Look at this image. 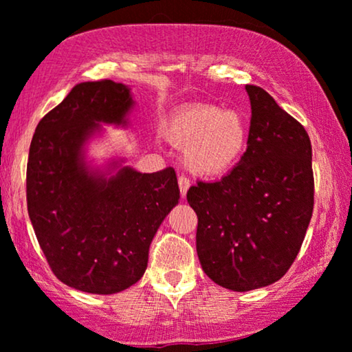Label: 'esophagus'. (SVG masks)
<instances>
[{"label": "esophagus", "instance_id": "esophagus-1", "mask_svg": "<svg viewBox=\"0 0 352 352\" xmlns=\"http://www.w3.org/2000/svg\"><path fill=\"white\" fill-rule=\"evenodd\" d=\"M179 188H180L182 198H185L186 191H188V188H190V180L186 179V177H180L179 179Z\"/></svg>", "mask_w": 352, "mask_h": 352}]
</instances>
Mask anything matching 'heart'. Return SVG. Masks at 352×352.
I'll return each mask as SVG.
<instances>
[{"label": "heart", "instance_id": "b5f03b06", "mask_svg": "<svg viewBox=\"0 0 352 352\" xmlns=\"http://www.w3.org/2000/svg\"><path fill=\"white\" fill-rule=\"evenodd\" d=\"M166 133L172 144L185 149V164L191 172L201 177H220L245 156L250 122L238 109L196 102L173 112Z\"/></svg>", "mask_w": 352, "mask_h": 352}]
</instances>
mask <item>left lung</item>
I'll return each mask as SVG.
<instances>
[{"instance_id":"left-lung-1","label":"left lung","mask_w":352,"mask_h":352,"mask_svg":"<svg viewBox=\"0 0 352 352\" xmlns=\"http://www.w3.org/2000/svg\"><path fill=\"white\" fill-rule=\"evenodd\" d=\"M251 101L245 156L217 182H199L186 199L198 215L196 251L204 274L232 292L275 283L296 259L314 209L312 146L296 119L265 90Z\"/></svg>"}]
</instances>
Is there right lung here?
Returning <instances> with one entry per match:
<instances>
[{"label":"right lung","instance_id":"1","mask_svg":"<svg viewBox=\"0 0 352 352\" xmlns=\"http://www.w3.org/2000/svg\"><path fill=\"white\" fill-rule=\"evenodd\" d=\"M132 87L112 80L74 87L36 125L27 164V208L60 282L91 294L124 292L143 277L157 228L179 204L173 168L142 173L127 157L96 159L102 125L129 129Z\"/></svg>","mask_w":352,"mask_h":352}]
</instances>
